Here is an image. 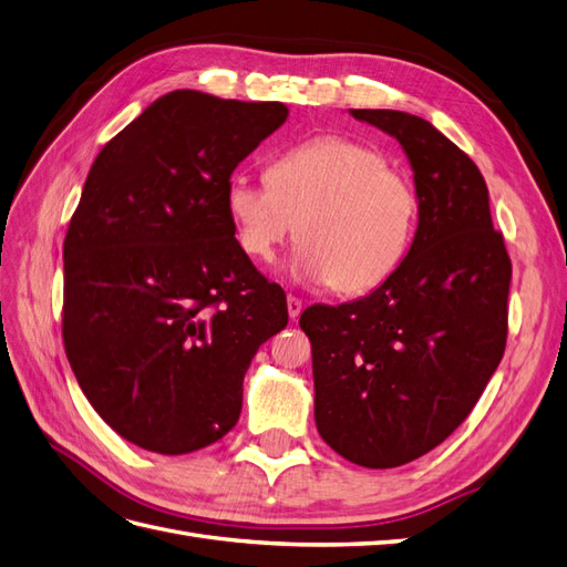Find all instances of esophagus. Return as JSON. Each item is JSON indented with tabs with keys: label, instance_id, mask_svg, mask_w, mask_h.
I'll list each match as a JSON object with an SVG mask.
<instances>
[{
	"label": "esophagus",
	"instance_id": "1",
	"mask_svg": "<svg viewBox=\"0 0 567 567\" xmlns=\"http://www.w3.org/2000/svg\"><path fill=\"white\" fill-rule=\"evenodd\" d=\"M286 302H288V317L296 321L300 317V312H302V300L296 298V296H288Z\"/></svg>",
	"mask_w": 567,
	"mask_h": 567
}]
</instances>
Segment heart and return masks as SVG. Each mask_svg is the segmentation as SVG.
<instances>
[{
    "instance_id": "obj_1",
    "label": "heart",
    "mask_w": 567,
    "mask_h": 567,
    "mask_svg": "<svg viewBox=\"0 0 567 567\" xmlns=\"http://www.w3.org/2000/svg\"><path fill=\"white\" fill-rule=\"evenodd\" d=\"M227 210L252 260L269 262L298 231V277L364 296L406 260L421 198L414 179L375 146L323 134L284 151L269 177L236 173Z\"/></svg>"
}]
</instances>
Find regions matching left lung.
I'll list each match as a JSON object with an SVG mask.
<instances>
[{
  "label": "left lung",
  "instance_id": "left-lung-1",
  "mask_svg": "<svg viewBox=\"0 0 567 567\" xmlns=\"http://www.w3.org/2000/svg\"><path fill=\"white\" fill-rule=\"evenodd\" d=\"M414 167L421 215L398 274L348 305H312L317 431L342 458L394 468L447 440L477 404L508 336L511 257L477 165L427 120L352 111Z\"/></svg>",
  "mask_w": 567,
  "mask_h": 567
}]
</instances>
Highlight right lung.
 Wrapping results in <instances>:
<instances>
[{"mask_svg": "<svg viewBox=\"0 0 567 567\" xmlns=\"http://www.w3.org/2000/svg\"><path fill=\"white\" fill-rule=\"evenodd\" d=\"M279 101L161 96L101 148L63 241V346L117 435L188 454L241 416L286 293L236 241L227 184L279 130Z\"/></svg>", "mask_w": 567, "mask_h": 567, "instance_id": "obj_1", "label": "right lung"}]
</instances>
